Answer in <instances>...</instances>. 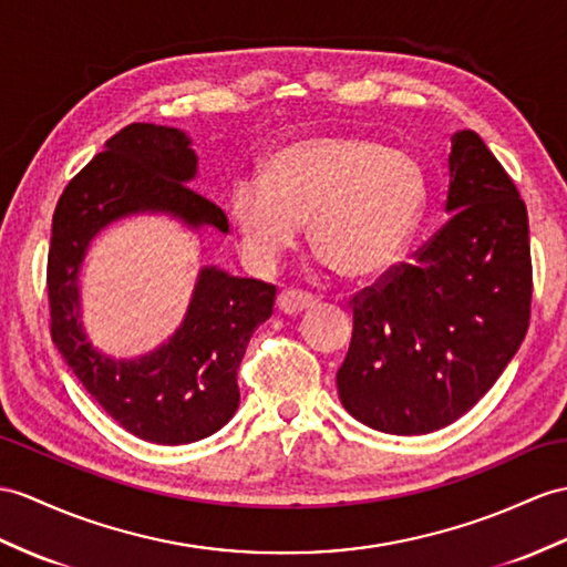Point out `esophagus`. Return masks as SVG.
Instances as JSON below:
<instances>
[{"label": "esophagus", "instance_id": "34e87169", "mask_svg": "<svg viewBox=\"0 0 567 567\" xmlns=\"http://www.w3.org/2000/svg\"><path fill=\"white\" fill-rule=\"evenodd\" d=\"M315 302H317V298L312 293L298 291V288H284L279 298H276V306H279V310L286 315H296V312L308 310L315 306Z\"/></svg>", "mask_w": 567, "mask_h": 567}]
</instances>
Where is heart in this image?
Wrapping results in <instances>:
<instances>
[{"label": "heart", "instance_id": "1", "mask_svg": "<svg viewBox=\"0 0 567 567\" xmlns=\"http://www.w3.org/2000/svg\"><path fill=\"white\" fill-rule=\"evenodd\" d=\"M425 173L406 151L372 136H310L276 148L265 175L230 187L228 214L247 259L271 269L310 240L349 279L388 271L404 255L423 214Z\"/></svg>", "mask_w": 567, "mask_h": 567}]
</instances>
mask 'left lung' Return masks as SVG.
Listing matches in <instances>:
<instances>
[{
  "label": "left lung",
  "mask_w": 567,
  "mask_h": 567,
  "mask_svg": "<svg viewBox=\"0 0 567 567\" xmlns=\"http://www.w3.org/2000/svg\"><path fill=\"white\" fill-rule=\"evenodd\" d=\"M447 224L351 298L353 337L337 372L353 419L392 435L440 431L513 361L532 315L529 218L481 136H452Z\"/></svg>",
  "instance_id": "left-lung-1"
}]
</instances>
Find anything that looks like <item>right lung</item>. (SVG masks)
<instances>
[{
  "instance_id": "1",
  "label": "right lung",
  "mask_w": 567,
  "mask_h": 567,
  "mask_svg": "<svg viewBox=\"0 0 567 567\" xmlns=\"http://www.w3.org/2000/svg\"><path fill=\"white\" fill-rule=\"evenodd\" d=\"M197 154L161 124L120 130L64 187L48 252L50 334L86 392L124 431L156 445L195 443L224 427L240 404L238 368L257 324L274 312L276 286L202 269L183 327L136 361H113L86 341L76 276L95 233L136 212H168L187 226L228 233V218L189 183Z\"/></svg>"
}]
</instances>
